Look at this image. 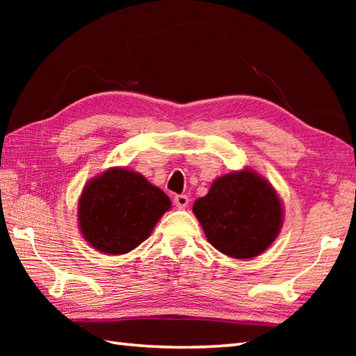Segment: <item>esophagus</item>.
<instances>
[{
  "label": "esophagus",
  "mask_w": 356,
  "mask_h": 356,
  "mask_svg": "<svg viewBox=\"0 0 356 356\" xmlns=\"http://www.w3.org/2000/svg\"><path fill=\"white\" fill-rule=\"evenodd\" d=\"M188 196L186 195H176L174 196V204H176L177 209H185L186 206H188Z\"/></svg>",
  "instance_id": "obj_1"
}]
</instances>
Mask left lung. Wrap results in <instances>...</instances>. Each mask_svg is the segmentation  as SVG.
<instances>
[{
  "label": "left lung",
  "instance_id": "8db88e82",
  "mask_svg": "<svg viewBox=\"0 0 356 356\" xmlns=\"http://www.w3.org/2000/svg\"><path fill=\"white\" fill-rule=\"evenodd\" d=\"M212 246L234 259L256 257L278 237L282 204L272 184L251 170L218 177L193 206Z\"/></svg>",
  "mask_w": 356,
  "mask_h": 356
}]
</instances>
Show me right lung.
Returning a JSON list of instances; mask_svg holds the SVG:
<instances>
[{"label": "right lung", "mask_w": 356, "mask_h": 356, "mask_svg": "<svg viewBox=\"0 0 356 356\" xmlns=\"http://www.w3.org/2000/svg\"><path fill=\"white\" fill-rule=\"evenodd\" d=\"M170 209V197L140 172L110 168L84 185L78 225L94 250L125 254L150 236Z\"/></svg>", "instance_id": "right-lung-1"}]
</instances>
